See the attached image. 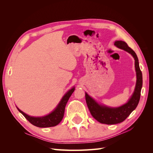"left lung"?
Instances as JSON below:
<instances>
[{"label": "left lung", "mask_w": 153, "mask_h": 153, "mask_svg": "<svg viewBox=\"0 0 153 153\" xmlns=\"http://www.w3.org/2000/svg\"><path fill=\"white\" fill-rule=\"evenodd\" d=\"M117 47L131 53L135 59V66L137 72L136 87L132 96L128 102L118 108H110L98 105L96 101L85 93V101L91 115L96 120L102 124H115L123 122L133 111L136 108L140 98L142 87V74L139 67L138 59L135 52L123 41L115 42Z\"/></svg>", "instance_id": "obj_1"}]
</instances>
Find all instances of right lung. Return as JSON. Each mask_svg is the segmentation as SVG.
I'll return each instance as SVG.
<instances>
[{"mask_svg":"<svg viewBox=\"0 0 153 153\" xmlns=\"http://www.w3.org/2000/svg\"><path fill=\"white\" fill-rule=\"evenodd\" d=\"M75 91V87L72 88L71 89L69 90L67 93L63 96L61 101H60L59 104L56 107L53 112L46 115L44 117H31L29 115H27L24 112H23L22 110L17 108L18 111L22 115L28 120V121L34 126L39 127V128H47V127H53L57 125L62 121V119L64 117V110H65V106L69 98H70L71 95Z\"/></svg>","mask_w":153,"mask_h":153,"instance_id":"obj_1","label":"right lung"}]
</instances>
